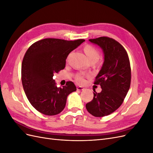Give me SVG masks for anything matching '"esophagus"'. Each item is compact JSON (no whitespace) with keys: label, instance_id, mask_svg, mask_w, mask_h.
<instances>
[{"label":"esophagus","instance_id":"esophagus-1","mask_svg":"<svg viewBox=\"0 0 153 153\" xmlns=\"http://www.w3.org/2000/svg\"><path fill=\"white\" fill-rule=\"evenodd\" d=\"M84 89V88L81 86H77V90L78 91H83Z\"/></svg>","mask_w":153,"mask_h":153}]
</instances>
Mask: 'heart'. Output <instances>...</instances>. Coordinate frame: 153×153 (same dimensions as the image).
<instances>
[{"label": "heart", "instance_id": "obj_1", "mask_svg": "<svg viewBox=\"0 0 153 153\" xmlns=\"http://www.w3.org/2000/svg\"><path fill=\"white\" fill-rule=\"evenodd\" d=\"M84 52L87 59H89V61H90V60H95V61H97L98 60L100 57L98 52L94 48L91 47V46H86L84 48ZM76 80L80 83V84H83V83L85 82L84 76L81 75H79L76 76Z\"/></svg>", "mask_w": 153, "mask_h": 153}]
</instances>
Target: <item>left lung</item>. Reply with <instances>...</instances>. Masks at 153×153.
I'll list each match as a JSON object with an SVG mask.
<instances>
[{"mask_svg":"<svg viewBox=\"0 0 153 153\" xmlns=\"http://www.w3.org/2000/svg\"><path fill=\"white\" fill-rule=\"evenodd\" d=\"M103 51L104 61L95 84L101 91H94L93 100L86 104L88 112L95 117H103L116 110L123 103L131 84V68L126 50L108 37L89 39Z\"/></svg>","mask_w":153,"mask_h":153,"instance_id":"left-lung-1","label":"left lung"}]
</instances>
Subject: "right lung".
<instances>
[{
	"label": "right lung",
	"mask_w": 153,
	"mask_h": 153,
	"mask_svg": "<svg viewBox=\"0 0 153 153\" xmlns=\"http://www.w3.org/2000/svg\"><path fill=\"white\" fill-rule=\"evenodd\" d=\"M84 41L47 38L37 41L27 50L22 64V85L29 102L41 114L61 113L68 96L76 90L72 82L58 87L53 76L65 68L69 53Z\"/></svg>",
	"instance_id": "right-lung-1"
}]
</instances>
